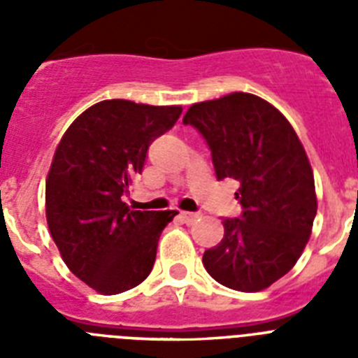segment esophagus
<instances>
[{"mask_svg": "<svg viewBox=\"0 0 358 358\" xmlns=\"http://www.w3.org/2000/svg\"><path fill=\"white\" fill-rule=\"evenodd\" d=\"M179 217L182 218V222L185 224H194L195 220L199 218V213H189V211H181L179 213Z\"/></svg>", "mask_w": 358, "mask_h": 358, "instance_id": "34e87169", "label": "esophagus"}]
</instances>
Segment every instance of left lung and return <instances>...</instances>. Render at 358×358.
<instances>
[{
	"mask_svg": "<svg viewBox=\"0 0 358 358\" xmlns=\"http://www.w3.org/2000/svg\"><path fill=\"white\" fill-rule=\"evenodd\" d=\"M182 123L208 141L218 181L240 182L242 217L224 218L222 240L202 264L227 289H267L299 260L317 213L303 143L273 103L242 91L194 103Z\"/></svg>",
	"mask_w": 358,
	"mask_h": 358,
	"instance_id": "8db88e82",
	"label": "left lung"
}]
</instances>
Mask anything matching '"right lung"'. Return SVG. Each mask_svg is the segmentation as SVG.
Returning <instances> with one entry per match:
<instances>
[{
	"mask_svg": "<svg viewBox=\"0 0 358 358\" xmlns=\"http://www.w3.org/2000/svg\"><path fill=\"white\" fill-rule=\"evenodd\" d=\"M181 106L103 100L68 127L46 177V222L62 260L103 296L150 274L157 240L176 210H129L122 197L141 173L150 143L173 127Z\"/></svg>",
	"mask_w": 358,
	"mask_h": 358,
	"instance_id": "1",
	"label": "right lung"
}]
</instances>
